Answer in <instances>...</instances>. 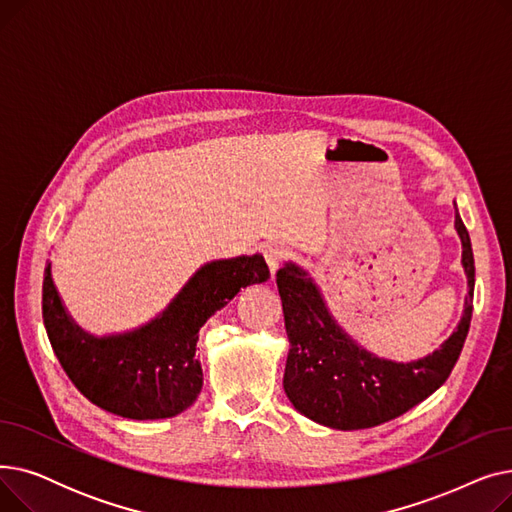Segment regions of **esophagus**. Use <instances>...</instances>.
<instances>
[{"instance_id":"esophagus-1","label":"esophagus","mask_w":512,"mask_h":512,"mask_svg":"<svg viewBox=\"0 0 512 512\" xmlns=\"http://www.w3.org/2000/svg\"><path fill=\"white\" fill-rule=\"evenodd\" d=\"M263 257L267 261V267H270V272L276 274L280 270L282 261L286 259V251L282 247H278V245H270V247L263 249Z\"/></svg>"}]
</instances>
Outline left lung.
Masks as SVG:
<instances>
[{
    "instance_id": "left-lung-1",
    "label": "left lung",
    "mask_w": 512,
    "mask_h": 512,
    "mask_svg": "<svg viewBox=\"0 0 512 512\" xmlns=\"http://www.w3.org/2000/svg\"><path fill=\"white\" fill-rule=\"evenodd\" d=\"M454 228L463 245L469 294L459 326L432 355L398 363L365 351L330 313L311 276L297 263L276 274L290 351L284 392L301 415L326 427L365 429L407 413L446 380L459 359L471 326L475 261L459 211Z\"/></svg>"
}]
</instances>
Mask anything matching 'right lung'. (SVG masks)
I'll return each instance as SVG.
<instances>
[{"instance_id": "obj_1", "label": "right lung", "mask_w": 512, "mask_h": 512, "mask_svg": "<svg viewBox=\"0 0 512 512\" xmlns=\"http://www.w3.org/2000/svg\"><path fill=\"white\" fill-rule=\"evenodd\" d=\"M270 278L263 255L201 265L170 305L145 326L93 336L68 315L51 278L43 276V324L60 365L93 405L126 419H166L186 411L203 386L199 330L240 288Z\"/></svg>"}]
</instances>
